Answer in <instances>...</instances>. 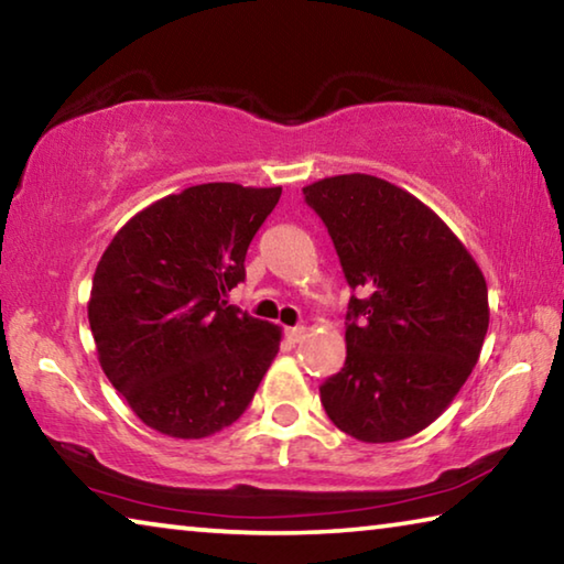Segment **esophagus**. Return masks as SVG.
I'll return each mask as SVG.
<instances>
[{
    "label": "esophagus",
    "mask_w": 564,
    "mask_h": 564,
    "mask_svg": "<svg viewBox=\"0 0 564 564\" xmlns=\"http://www.w3.org/2000/svg\"><path fill=\"white\" fill-rule=\"evenodd\" d=\"M285 338L291 343H299L305 338V328L303 326H295V328H285Z\"/></svg>",
    "instance_id": "obj_1"
}]
</instances>
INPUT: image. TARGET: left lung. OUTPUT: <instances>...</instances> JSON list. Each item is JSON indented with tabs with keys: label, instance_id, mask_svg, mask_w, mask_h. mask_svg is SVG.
I'll return each mask as SVG.
<instances>
[{
	"label": "left lung",
	"instance_id": "obj_1",
	"mask_svg": "<svg viewBox=\"0 0 564 564\" xmlns=\"http://www.w3.org/2000/svg\"><path fill=\"white\" fill-rule=\"evenodd\" d=\"M336 246L348 303L346 366L321 386L338 431L395 443L460 393L490 323L480 265L431 206L370 174L303 186Z\"/></svg>",
	"mask_w": 564,
	"mask_h": 564
}]
</instances>
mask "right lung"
Listing matches in <instances>:
<instances>
[{"label":"right lung","instance_id":"add662e5","mask_svg":"<svg viewBox=\"0 0 564 564\" xmlns=\"http://www.w3.org/2000/svg\"><path fill=\"white\" fill-rule=\"evenodd\" d=\"M279 198L281 186H188L104 251L89 295L99 366L156 433L202 441L236 423L279 352V326L226 301Z\"/></svg>","mask_w":564,"mask_h":564}]
</instances>
